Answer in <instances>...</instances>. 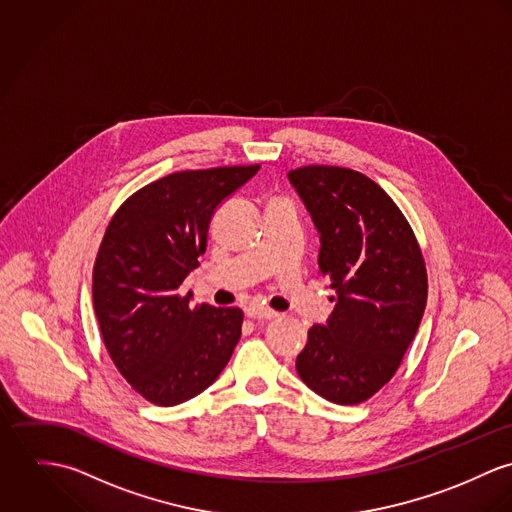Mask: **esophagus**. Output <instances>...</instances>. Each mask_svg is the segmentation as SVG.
<instances>
[{"label": "esophagus", "mask_w": 512, "mask_h": 512, "mask_svg": "<svg viewBox=\"0 0 512 512\" xmlns=\"http://www.w3.org/2000/svg\"><path fill=\"white\" fill-rule=\"evenodd\" d=\"M247 316H249V318H253V320H271V318H277V316H279V312L269 310V308L251 306V308H247Z\"/></svg>", "instance_id": "esophagus-1"}]
</instances>
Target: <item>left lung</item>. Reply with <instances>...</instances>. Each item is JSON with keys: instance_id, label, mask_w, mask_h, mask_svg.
I'll return each instance as SVG.
<instances>
[{"instance_id": "1", "label": "left lung", "mask_w": 512, "mask_h": 512, "mask_svg": "<svg viewBox=\"0 0 512 512\" xmlns=\"http://www.w3.org/2000/svg\"><path fill=\"white\" fill-rule=\"evenodd\" d=\"M320 233V275L336 290L328 322L308 330L300 379L336 404H359L385 387L414 340L428 277L414 231L393 198L351 169L288 172Z\"/></svg>"}]
</instances>
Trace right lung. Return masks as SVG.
Segmentation results:
<instances>
[{
	"instance_id": "right-lung-1",
	"label": "right lung",
	"mask_w": 512,
	"mask_h": 512,
	"mask_svg": "<svg viewBox=\"0 0 512 512\" xmlns=\"http://www.w3.org/2000/svg\"><path fill=\"white\" fill-rule=\"evenodd\" d=\"M257 171L172 172L131 194L104 233L92 275L100 332L117 371L153 404L200 395L241 338L239 308H190L178 288L200 265L216 208Z\"/></svg>"
}]
</instances>
